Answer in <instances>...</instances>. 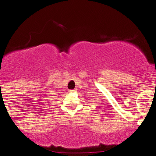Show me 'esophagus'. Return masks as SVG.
Masks as SVG:
<instances>
[{
	"instance_id": "1",
	"label": "esophagus",
	"mask_w": 156,
	"mask_h": 156,
	"mask_svg": "<svg viewBox=\"0 0 156 156\" xmlns=\"http://www.w3.org/2000/svg\"><path fill=\"white\" fill-rule=\"evenodd\" d=\"M75 91H76V90H73H73H70L69 92H75Z\"/></svg>"
}]
</instances>
